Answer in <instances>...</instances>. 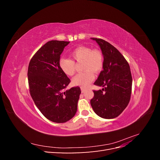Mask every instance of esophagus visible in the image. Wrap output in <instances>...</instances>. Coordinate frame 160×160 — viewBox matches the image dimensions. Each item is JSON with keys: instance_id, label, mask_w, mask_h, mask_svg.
I'll return each instance as SVG.
<instances>
[{"instance_id": "esophagus-1", "label": "esophagus", "mask_w": 160, "mask_h": 160, "mask_svg": "<svg viewBox=\"0 0 160 160\" xmlns=\"http://www.w3.org/2000/svg\"><path fill=\"white\" fill-rule=\"evenodd\" d=\"M81 92H82V93H84V92L86 91V89L83 88H81Z\"/></svg>"}]
</instances>
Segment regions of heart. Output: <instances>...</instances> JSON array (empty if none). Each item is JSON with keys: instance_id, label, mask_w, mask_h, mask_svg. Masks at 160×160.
<instances>
[{"instance_id": "heart-1", "label": "heart", "mask_w": 160, "mask_h": 160, "mask_svg": "<svg viewBox=\"0 0 160 160\" xmlns=\"http://www.w3.org/2000/svg\"><path fill=\"white\" fill-rule=\"evenodd\" d=\"M70 56L76 62L83 61L82 69L84 71L76 75L72 80V83L75 85L83 88L88 86L94 79V75L92 71L97 73L103 68V57L99 50H92L88 47L81 46L71 51ZM59 64L61 70L66 75L72 76L75 73V62L71 59L61 58Z\"/></svg>"}]
</instances>
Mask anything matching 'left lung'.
<instances>
[{
    "label": "left lung",
    "mask_w": 160,
    "mask_h": 160,
    "mask_svg": "<svg viewBox=\"0 0 160 160\" xmlns=\"http://www.w3.org/2000/svg\"><path fill=\"white\" fill-rule=\"evenodd\" d=\"M99 45L103 57V71L94 84L103 87L93 91L91 105L104 119L117 118L128 106L132 93V77L124 57L115 47L101 38H91Z\"/></svg>",
    "instance_id": "1"
}]
</instances>
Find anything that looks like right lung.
<instances>
[{
    "label": "right lung",
    "instance_id": "obj_1",
    "mask_svg": "<svg viewBox=\"0 0 160 160\" xmlns=\"http://www.w3.org/2000/svg\"><path fill=\"white\" fill-rule=\"evenodd\" d=\"M69 43L63 41L47 42L32 57L28 68L31 98L42 114L55 123H65L74 117L81 93L79 87L65 91L70 79L59 62Z\"/></svg>",
    "mask_w": 160,
    "mask_h": 160
}]
</instances>
